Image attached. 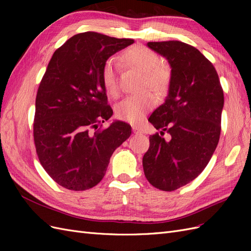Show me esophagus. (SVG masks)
<instances>
[{
    "instance_id": "obj_1",
    "label": "esophagus",
    "mask_w": 251,
    "mask_h": 251,
    "mask_svg": "<svg viewBox=\"0 0 251 251\" xmlns=\"http://www.w3.org/2000/svg\"><path fill=\"white\" fill-rule=\"evenodd\" d=\"M132 128H133V132H134V133H136V134L142 133V128H141L140 126H132Z\"/></svg>"
}]
</instances>
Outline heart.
<instances>
[{
	"instance_id": "obj_1",
	"label": "heart",
	"mask_w": 251,
	"mask_h": 251,
	"mask_svg": "<svg viewBox=\"0 0 251 251\" xmlns=\"http://www.w3.org/2000/svg\"><path fill=\"white\" fill-rule=\"evenodd\" d=\"M123 59L128 66L143 72L142 88H150L156 93H162L170 82V71L160 64V57L157 53L143 46H134L127 49ZM101 81L107 93L113 97L118 95V78L115 63L108 59L101 69ZM155 103L154 96L150 92L130 95L116 107L117 118L135 124L146 115V113Z\"/></svg>"
}]
</instances>
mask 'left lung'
Returning <instances> with one entry per match:
<instances>
[{
  "label": "left lung",
  "mask_w": 251,
  "mask_h": 251,
  "mask_svg": "<svg viewBox=\"0 0 251 251\" xmlns=\"http://www.w3.org/2000/svg\"><path fill=\"white\" fill-rule=\"evenodd\" d=\"M147 45L168 59L172 70L165 101L149 118L160 134L150 136L142 165L151 185L172 192L208 164L221 133L224 94L215 67L197 48L179 41Z\"/></svg>",
  "instance_id": "obj_1"
}]
</instances>
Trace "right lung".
Returning a JSON list of instances; mask_svg holds the SVG:
<instances>
[{
    "mask_svg": "<svg viewBox=\"0 0 251 251\" xmlns=\"http://www.w3.org/2000/svg\"><path fill=\"white\" fill-rule=\"evenodd\" d=\"M133 43L88 31L53 53L37 90L33 138L42 166L60 186L86 191L97 185L113 151L130 137L132 127L124 121L98 126L113 115L102 67Z\"/></svg>",
    "mask_w": 251,
    "mask_h": 251,
    "instance_id": "add662e5",
    "label": "right lung"
}]
</instances>
